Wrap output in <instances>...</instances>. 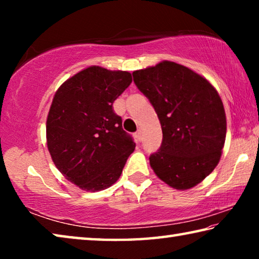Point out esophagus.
I'll return each instance as SVG.
<instances>
[{
	"label": "esophagus",
	"instance_id": "1",
	"mask_svg": "<svg viewBox=\"0 0 259 259\" xmlns=\"http://www.w3.org/2000/svg\"><path fill=\"white\" fill-rule=\"evenodd\" d=\"M135 137L137 138L138 142H142V130L138 129V130H137V133L135 134Z\"/></svg>",
	"mask_w": 259,
	"mask_h": 259
}]
</instances>
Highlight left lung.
Here are the masks:
<instances>
[{"mask_svg": "<svg viewBox=\"0 0 259 259\" xmlns=\"http://www.w3.org/2000/svg\"><path fill=\"white\" fill-rule=\"evenodd\" d=\"M133 75L163 134L160 150L150 156L152 169L176 190L198 185L216 168L225 143L226 115L217 90L198 73L168 60Z\"/></svg>", "mask_w": 259, "mask_h": 259, "instance_id": "8db88e82", "label": "left lung"}]
</instances>
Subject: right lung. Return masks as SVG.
<instances>
[{
	"label": "right lung",
	"instance_id": "1",
	"mask_svg": "<svg viewBox=\"0 0 259 259\" xmlns=\"http://www.w3.org/2000/svg\"><path fill=\"white\" fill-rule=\"evenodd\" d=\"M131 82L129 72L91 66L56 91L47 119L48 150L57 169L81 190L112 186L135 151L113 109Z\"/></svg>",
	"mask_w": 259,
	"mask_h": 259
}]
</instances>
